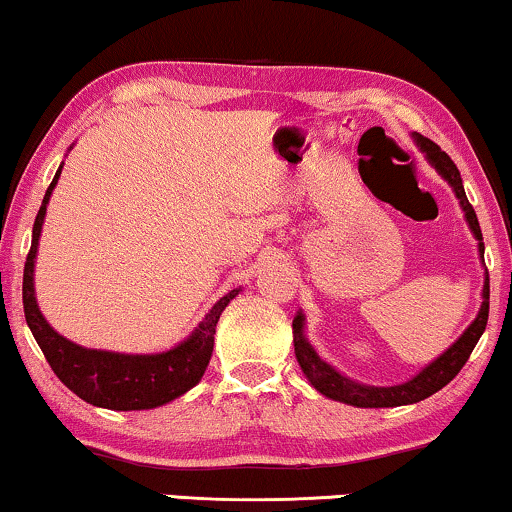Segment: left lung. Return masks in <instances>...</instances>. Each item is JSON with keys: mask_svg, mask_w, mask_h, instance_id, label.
Instances as JSON below:
<instances>
[{"mask_svg": "<svg viewBox=\"0 0 512 512\" xmlns=\"http://www.w3.org/2000/svg\"><path fill=\"white\" fill-rule=\"evenodd\" d=\"M417 144L419 149L426 153L429 163L436 167V170L443 174L447 179V184L454 188L457 198L461 202V209L466 212V221L471 226L475 240H478L480 247V256L485 254V242H482V230L478 223V216H475V209L471 202L466 198L464 184H461V174L457 170V165L452 163V158L440 149L438 144H433L431 139H426L422 135H417ZM487 317H489V275L485 277V289H482V307L478 312V317L471 326L466 328L464 335L454 342V345L447 349L443 356H438L431 366H426L422 373L412 377L410 382L405 384H396V387H366V384L352 382L347 380L345 375H340L338 370L328 366L326 361H321L317 352H314L310 342L305 340L303 335V314H298L293 319V347H296V359L303 368V373L307 375V380L312 382V387L321 391V394L333 398V401L347 403V405H356V408H396V405H408V403H417L429 398L431 394H436L445 387L447 382H452L454 377L464 363L468 361V356L478 345L482 331L487 326Z\"/></svg>", "mask_w": 512, "mask_h": 512, "instance_id": "left-lung-1", "label": "left lung"}]
</instances>
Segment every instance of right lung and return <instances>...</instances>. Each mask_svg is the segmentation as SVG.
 Instances as JSON below:
<instances>
[{
	"label": "right lung",
	"instance_id": "right-lung-1",
	"mask_svg": "<svg viewBox=\"0 0 512 512\" xmlns=\"http://www.w3.org/2000/svg\"><path fill=\"white\" fill-rule=\"evenodd\" d=\"M62 167L48 186L41 202L37 219L32 228V247L25 258L23 272V307L25 321L44 352L48 366L60 377L67 389L97 408L109 410H149L170 403L172 398L186 394L188 389L200 382L214 349L216 321L221 312L233 300L240 289L226 293L212 310L205 314L200 326L191 333V338L181 342L170 352L163 354H116L102 349H86L74 345L60 333H55L46 319L41 317L37 298H34V256L41 223L46 216V205L55 184H58Z\"/></svg>",
	"mask_w": 512,
	"mask_h": 512
}]
</instances>
